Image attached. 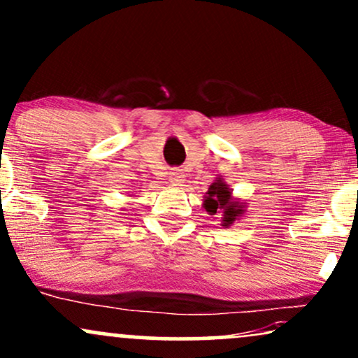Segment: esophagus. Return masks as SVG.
Segmentation results:
<instances>
[{"label": "esophagus", "mask_w": 358, "mask_h": 358, "mask_svg": "<svg viewBox=\"0 0 358 358\" xmlns=\"http://www.w3.org/2000/svg\"><path fill=\"white\" fill-rule=\"evenodd\" d=\"M170 182L173 185H178V187H183V183L187 182V180H185L183 170H180V168H173V170L170 171Z\"/></svg>", "instance_id": "obj_1"}]
</instances>
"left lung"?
<instances>
[{"instance_id":"obj_1","label":"left lung","mask_w":358,"mask_h":358,"mask_svg":"<svg viewBox=\"0 0 358 358\" xmlns=\"http://www.w3.org/2000/svg\"><path fill=\"white\" fill-rule=\"evenodd\" d=\"M203 208L208 215H217L222 219L224 227H231L236 220H241L245 213V202L232 195L231 185L224 178H215L203 196Z\"/></svg>"}]
</instances>
